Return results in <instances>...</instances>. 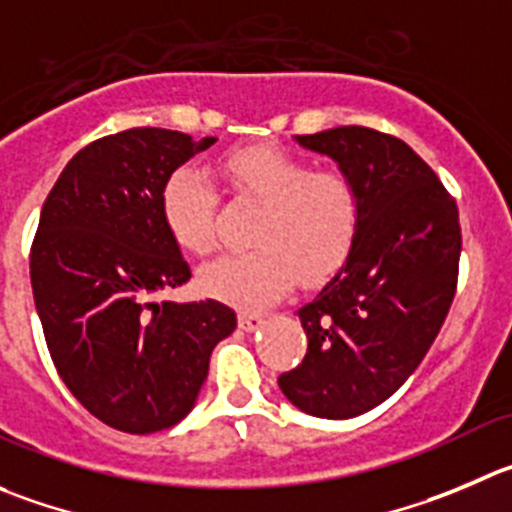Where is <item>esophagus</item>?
<instances>
[{
	"instance_id": "1",
	"label": "esophagus",
	"mask_w": 512,
	"mask_h": 512,
	"mask_svg": "<svg viewBox=\"0 0 512 512\" xmlns=\"http://www.w3.org/2000/svg\"><path fill=\"white\" fill-rule=\"evenodd\" d=\"M261 324H264V319L259 314H251V311H241L238 314V326H241L243 332H256Z\"/></svg>"
}]
</instances>
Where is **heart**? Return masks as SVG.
Here are the masks:
<instances>
[{"label":"heart","mask_w":512,"mask_h":512,"mask_svg":"<svg viewBox=\"0 0 512 512\" xmlns=\"http://www.w3.org/2000/svg\"><path fill=\"white\" fill-rule=\"evenodd\" d=\"M228 186L264 211L248 251L223 253L203 266L206 294L243 309L281 299L296 279L319 281L352 253L362 221L359 188L342 170L311 163L274 148L246 145L218 158ZM218 193L196 165H178L160 191V216L180 248L206 256L216 248Z\"/></svg>","instance_id":"1"}]
</instances>
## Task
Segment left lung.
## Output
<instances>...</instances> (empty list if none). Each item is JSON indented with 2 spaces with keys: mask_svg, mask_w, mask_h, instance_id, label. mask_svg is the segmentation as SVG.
Here are the masks:
<instances>
[{
  "mask_svg": "<svg viewBox=\"0 0 512 512\" xmlns=\"http://www.w3.org/2000/svg\"><path fill=\"white\" fill-rule=\"evenodd\" d=\"M357 183L362 221L347 264L299 309L309 347L279 377L301 412L349 420L382 405L420 367L450 311L460 216L407 143L359 125L296 135Z\"/></svg>",
  "mask_w": 512,
  "mask_h": 512,
  "instance_id": "8db88e82",
  "label": "left lung"
}]
</instances>
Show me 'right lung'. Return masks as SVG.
Instances as JSON below:
<instances>
[{
	"label": "right lung",
	"instance_id": "add662e5",
	"mask_svg": "<svg viewBox=\"0 0 512 512\" xmlns=\"http://www.w3.org/2000/svg\"><path fill=\"white\" fill-rule=\"evenodd\" d=\"M213 143L165 128L107 135L65 165L42 206L29 279L47 349L77 402L120 432L178 425L236 329L221 301H158L191 279L160 191Z\"/></svg>",
	"mask_w": 512,
	"mask_h": 512
}]
</instances>
